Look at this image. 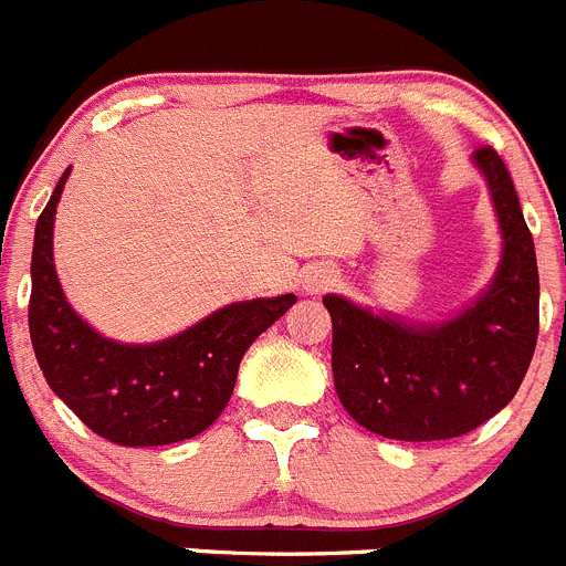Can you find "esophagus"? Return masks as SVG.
Here are the masks:
<instances>
[{
	"instance_id": "obj_1",
	"label": "esophagus",
	"mask_w": 566,
	"mask_h": 566,
	"mask_svg": "<svg viewBox=\"0 0 566 566\" xmlns=\"http://www.w3.org/2000/svg\"><path fill=\"white\" fill-rule=\"evenodd\" d=\"M329 284H333V276H327V273H310L307 279H304V287L307 290H324V287H329Z\"/></svg>"
}]
</instances>
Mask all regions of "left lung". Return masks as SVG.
<instances>
[{"mask_svg": "<svg viewBox=\"0 0 566 566\" xmlns=\"http://www.w3.org/2000/svg\"><path fill=\"white\" fill-rule=\"evenodd\" d=\"M502 226V264L480 302L446 324H403L327 295L333 378L344 409L389 440H451L480 429L522 386L538 338V268L505 160L480 146Z\"/></svg>", "mask_w": 566, "mask_h": 566, "instance_id": "left-lung-1", "label": "left lung"}]
</instances>
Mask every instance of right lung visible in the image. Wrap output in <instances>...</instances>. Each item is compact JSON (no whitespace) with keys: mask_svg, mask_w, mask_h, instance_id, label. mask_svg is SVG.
I'll use <instances>...</instances> for the list:
<instances>
[{"mask_svg":"<svg viewBox=\"0 0 566 566\" xmlns=\"http://www.w3.org/2000/svg\"><path fill=\"white\" fill-rule=\"evenodd\" d=\"M70 171L35 222L30 340L50 389L86 429L118 446H169L206 431L231 400L248 346L295 295L228 304L160 344H115L73 313L53 268V220Z\"/></svg>","mask_w":566,"mask_h":566,"instance_id":"obj_1","label":"right lung"}]
</instances>
